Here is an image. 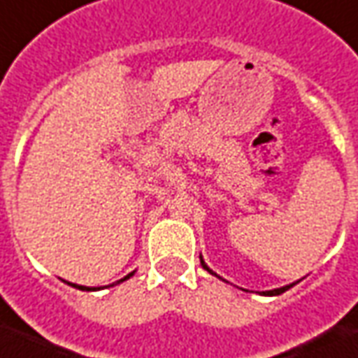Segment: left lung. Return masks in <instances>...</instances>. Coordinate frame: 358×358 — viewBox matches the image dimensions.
<instances>
[{
	"instance_id": "1",
	"label": "left lung",
	"mask_w": 358,
	"mask_h": 358,
	"mask_svg": "<svg viewBox=\"0 0 358 358\" xmlns=\"http://www.w3.org/2000/svg\"><path fill=\"white\" fill-rule=\"evenodd\" d=\"M201 266H203V269H207V271H209V273H213V271H211V269H209V267L205 266V262L203 259H201ZM215 275V273H213ZM294 285V283H292ZM292 285H287V287H281V289H273V291H266L264 292V294H269V296H273V294H281V292H285V291H289V289H291Z\"/></svg>"
}]
</instances>
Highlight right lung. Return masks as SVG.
<instances>
[{"label": "right lung", "instance_id": "add662e5", "mask_svg": "<svg viewBox=\"0 0 358 358\" xmlns=\"http://www.w3.org/2000/svg\"><path fill=\"white\" fill-rule=\"evenodd\" d=\"M131 275H134V273L126 275V277H124V279H120L118 283H122V281H126V279H129V277H131ZM73 287H75V285H73ZM79 289H81V291H91V289H89V287H79Z\"/></svg>", "mask_w": 358, "mask_h": 358}]
</instances>
